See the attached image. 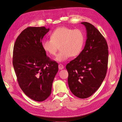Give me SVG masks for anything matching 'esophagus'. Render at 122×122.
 <instances>
[{
	"instance_id": "obj_1",
	"label": "esophagus",
	"mask_w": 122,
	"mask_h": 122,
	"mask_svg": "<svg viewBox=\"0 0 122 122\" xmlns=\"http://www.w3.org/2000/svg\"><path fill=\"white\" fill-rule=\"evenodd\" d=\"M63 68H64V66L61 64H59V68L60 69H62Z\"/></svg>"
}]
</instances>
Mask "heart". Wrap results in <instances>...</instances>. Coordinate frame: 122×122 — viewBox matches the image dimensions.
<instances>
[{
  "mask_svg": "<svg viewBox=\"0 0 122 122\" xmlns=\"http://www.w3.org/2000/svg\"><path fill=\"white\" fill-rule=\"evenodd\" d=\"M50 38L43 40L42 48L46 53L55 56L60 46L61 51L56 57L58 62L65 61L71 56L79 55L84 43V36L81 31L67 27L56 28L51 33Z\"/></svg>",
  "mask_w": 122,
  "mask_h": 122,
  "instance_id": "b5f03b06",
  "label": "heart"
}]
</instances>
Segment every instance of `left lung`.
<instances>
[{
    "label": "left lung",
    "instance_id": "left-lung-1",
    "mask_svg": "<svg viewBox=\"0 0 122 122\" xmlns=\"http://www.w3.org/2000/svg\"><path fill=\"white\" fill-rule=\"evenodd\" d=\"M87 32L84 49L66 66L68 84L72 93L81 99L88 98L100 87L108 67V47L97 29L88 22H82Z\"/></svg>",
    "mask_w": 122,
    "mask_h": 122
}]
</instances>
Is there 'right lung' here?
I'll use <instances>...</instances> for the list:
<instances>
[{
  "label": "right lung",
  "instance_id": "right-lung-1",
  "mask_svg": "<svg viewBox=\"0 0 122 122\" xmlns=\"http://www.w3.org/2000/svg\"><path fill=\"white\" fill-rule=\"evenodd\" d=\"M50 30L45 27H29L17 37L13 52V65L23 92L38 102L50 95L58 71V63L46 55L42 40Z\"/></svg>",
  "mask_w": 122,
  "mask_h": 122
}]
</instances>
